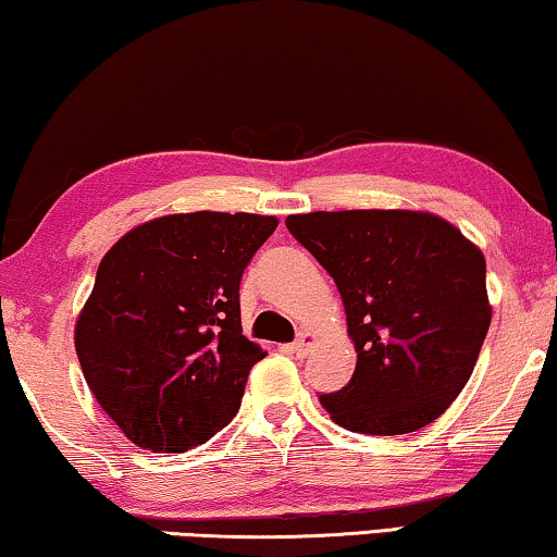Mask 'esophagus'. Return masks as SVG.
<instances>
[{
  "instance_id": "obj_1",
  "label": "esophagus",
  "mask_w": 557,
  "mask_h": 557,
  "mask_svg": "<svg viewBox=\"0 0 557 557\" xmlns=\"http://www.w3.org/2000/svg\"><path fill=\"white\" fill-rule=\"evenodd\" d=\"M312 343H314V335H310V332H300V337L289 345V350H293V355H297V358H305L307 350L312 347Z\"/></svg>"
}]
</instances>
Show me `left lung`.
<instances>
[{
	"label": "left lung",
	"instance_id": "obj_1",
	"mask_svg": "<svg viewBox=\"0 0 557 557\" xmlns=\"http://www.w3.org/2000/svg\"><path fill=\"white\" fill-rule=\"evenodd\" d=\"M285 225L335 280L358 352L350 383L320 395L330 418L362 435L437 420L491 327L483 252L430 212H310Z\"/></svg>",
	"mask_w": 557,
	"mask_h": 557
}]
</instances>
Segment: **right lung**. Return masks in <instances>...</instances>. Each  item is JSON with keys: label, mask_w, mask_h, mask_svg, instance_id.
<instances>
[{"label": "right lung", "mask_w": 557, "mask_h": 557, "mask_svg": "<svg viewBox=\"0 0 557 557\" xmlns=\"http://www.w3.org/2000/svg\"><path fill=\"white\" fill-rule=\"evenodd\" d=\"M277 218L168 214L129 230L97 270L74 347L102 410L132 443L185 453L235 418L252 364L239 280Z\"/></svg>", "instance_id": "right-lung-1"}]
</instances>
